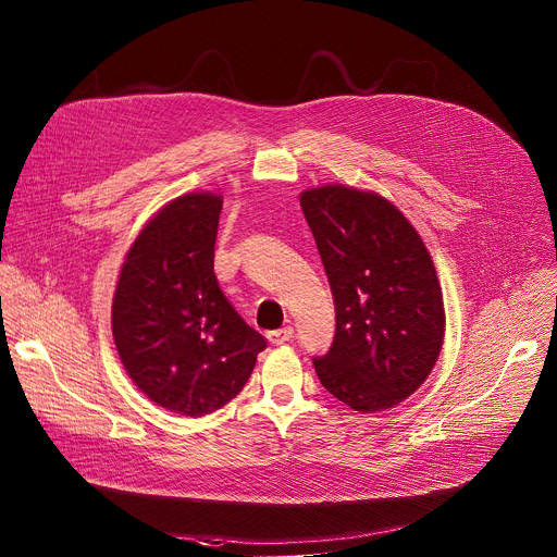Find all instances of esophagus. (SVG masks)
<instances>
[{
	"mask_svg": "<svg viewBox=\"0 0 557 557\" xmlns=\"http://www.w3.org/2000/svg\"><path fill=\"white\" fill-rule=\"evenodd\" d=\"M295 334V330L293 327H284V330H275V332H269L267 334V339L273 344V346H277V344H284V342H288L290 337Z\"/></svg>",
	"mask_w": 557,
	"mask_h": 557,
	"instance_id": "esophagus-1",
	"label": "esophagus"
}]
</instances>
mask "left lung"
I'll return each instance as SVG.
<instances>
[{"instance_id": "left-lung-1", "label": "left lung", "mask_w": 557, "mask_h": 557, "mask_svg": "<svg viewBox=\"0 0 557 557\" xmlns=\"http://www.w3.org/2000/svg\"><path fill=\"white\" fill-rule=\"evenodd\" d=\"M335 304L332 348L314 357L323 387L359 413L392 409L431 374L445 310L433 258L383 196L344 185L301 194Z\"/></svg>"}]
</instances>
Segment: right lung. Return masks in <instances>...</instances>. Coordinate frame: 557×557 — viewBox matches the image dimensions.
<instances>
[{
  "label": "right lung",
  "instance_id": "right-lung-1",
  "mask_svg": "<svg viewBox=\"0 0 557 557\" xmlns=\"http://www.w3.org/2000/svg\"><path fill=\"white\" fill-rule=\"evenodd\" d=\"M222 196L185 194L141 227L120 269L112 332L131 381L159 407L202 418L247 383L267 339L213 271Z\"/></svg>",
  "mask_w": 557,
  "mask_h": 557
}]
</instances>
